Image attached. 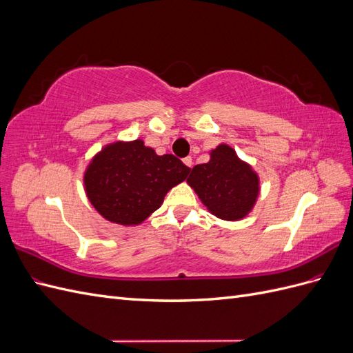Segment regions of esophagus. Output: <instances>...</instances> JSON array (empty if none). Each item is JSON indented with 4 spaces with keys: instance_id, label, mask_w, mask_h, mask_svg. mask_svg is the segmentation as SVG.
<instances>
[{
    "instance_id": "1",
    "label": "esophagus",
    "mask_w": 353,
    "mask_h": 353,
    "mask_svg": "<svg viewBox=\"0 0 353 353\" xmlns=\"http://www.w3.org/2000/svg\"><path fill=\"white\" fill-rule=\"evenodd\" d=\"M184 165L188 166V168H193V159H191L190 156L185 157V159H184Z\"/></svg>"
}]
</instances>
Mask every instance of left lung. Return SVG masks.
I'll return each instance as SVG.
<instances>
[{
    "instance_id": "8db88e82",
    "label": "left lung",
    "mask_w": 353,
    "mask_h": 353,
    "mask_svg": "<svg viewBox=\"0 0 353 353\" xmlns=\"http://www.w3.org/2000/svg\"><path fill=\"white\" fill-rule=\"evenodd\" d=\"M209 157L191 170L188 185L216 218L234 222L249 216L261 193L258 172L228 144L213 148Z\"/></svg>"
}]
</instances>
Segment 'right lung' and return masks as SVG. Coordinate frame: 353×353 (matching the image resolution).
<instances>
[{
    "instance_id": "obj_1",
    "label": "right lung",
    "mask_w": 353,
    "mask_h": 353,
    "mask_svg": "<svg viewBox=\"0 0 353 353\" xmlns=\"http://www.w3.org/2000/svg\"><path fill=\"white\" fill-rule=\"evenodd\" d=\"M190 170L174 154L159 156L143 140H119L94 154L83 172V187L105 221L135 227L162 206L168 191Z\"/></svg>"
}]
</instances>
